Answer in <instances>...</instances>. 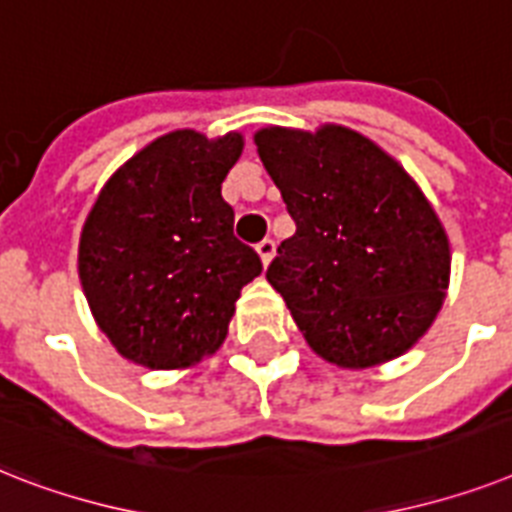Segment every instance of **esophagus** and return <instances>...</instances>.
I'll return each instance as SVG.
<instances>
[{"instance_id": "1", "label": "esophagus", "mask_w": 512, "mask_h": 512, "mask_svg": "<svg viewBox=\"0 0 512 512\" xmlns=\"http://www.w3.org/2000/svg\"><path fill=\"white\" fill-rule=\"evenodd\" d=\"M257 255H260V260H263V265H268L270 260H273V255H276V242L273 239H263V242L257 244Z\"/></svg>"}]
</instances>
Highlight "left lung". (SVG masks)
Segmentation results:
<instances>
[{
	"instance_id": "8db88e82",
	"label": "left lung",
	"mask_w": 512,
	"mask_h": 512,
	"mask_svg": "<svg viewBox=\"0 0 512 512\" xmlns=\"http://www.w3.org/2000/svg\"><path fill=\"white\" fill-rule=\"evenodd\" d=\"M257 155L297 223L265 278L307 344L339 368L400 357L450 286V239L400 162L344 126H268Z\"/></svg>"
}]
</instances>
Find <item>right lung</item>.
I'll return each mask as SVG.
<instances>
[{"mask_svg":"<svg viewBox=\"0 0 512 512\" xmlns=\"http://www.w3.org/2000/svg\"><path fill=\"white\" fill-rule=\"evenodd\" d=\"M242 134L170 131L110 176L78 242L91 315L120 355L152 371L189 368L228 334L263 263L234 236L220 184Z\"/></svg>","mask_w":512,"mask_h":512,"instance_id":"1","label":"right lung"}]
</instances>
